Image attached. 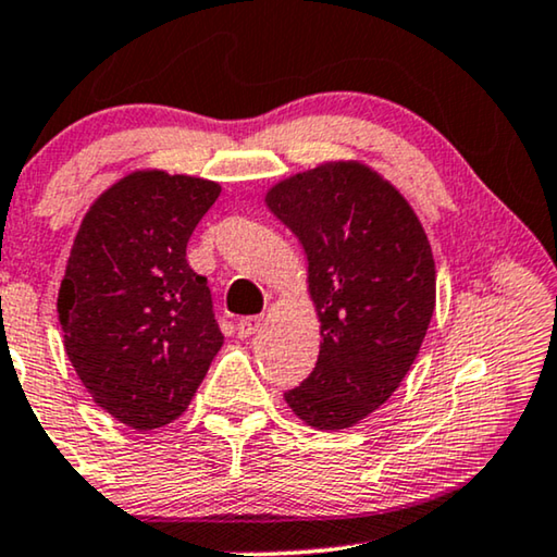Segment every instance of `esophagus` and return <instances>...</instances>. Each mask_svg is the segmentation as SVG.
<instances>
[{"label":"esophagus","instance_id":"34e87169","mask_svg":"<svg viewBox=\"0 0 557 557\" xmlns=\"http://www.w3.org/2000/svg\"><path fill=\"white\" fill-rule=\"evenodd\" d=\"M264 323V315H249V318H242L237 323V333L239 338H249V335H255L257 331H260Z\"/></svg>","mask_w":557,"mask_h":557}]
</instances>
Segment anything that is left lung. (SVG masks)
I'll return each instance as SVG.
<instances>
[{"instance_id":"8db88e82","label":"left lung","mask_w":557,"mask_h":557,"mask_svg":"<svg viewBox=\"0 0 557 557\" xmlns=\"http://www.w3.org/2000/svg\"><path fill=\"white\" fill-rule=\"evenodd\" d=\"M264 201L308 255L323 338L285 401L312 429H348L388 401L419 356L436 302L432 245L396 186L358 161L289 176Z\"/></svg>"}]
</instances>
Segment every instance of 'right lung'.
I'll return each instance as SVG.
<instances>
[{
  "label": "right lung",
  "instance_id": "add662e5",
  "mask_svg": "<svg viewBox=\"0 0 557 557\" xmlns=\"http://www.w3.org/2000/svg\"><path fill=\"white\" fill-rule=\"evenodd\" d=\"M222 186L136 171L77 230L58 295L65 350L100 409L151 432L182 417L224 335L186 245Z\"/></svg>",
  "mask_w": 557,
  "mask_h": 557
}]
</instances>
